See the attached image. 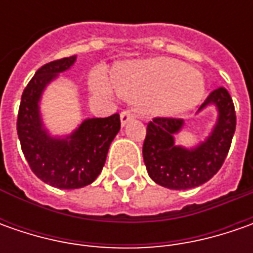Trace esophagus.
<instances>
[{
    "label": "esophagus",
    "instance_id": "esophagus-1",
    "mask_svg": "<svg viewBox=\"0 0 253 253\" xmlns=\"http://www.w3.org/2000/svg\"><path fill=\"white\" fill-rule=\"evenodd\" d=\"M133 120V114L131 111H122L121 112V124L122 125H125V124H128V122Z\"/></svg>",
    "mask_w": 253,
    "mask_h": 253
}]
</instances>
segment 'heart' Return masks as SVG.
I'll return each mask as SVG.
<instances>
[{
    "label": "heart",
    "mask_w": 253,
    "mask_h": 253,
    "mask_svg": "<svg viewBox=\"0 0 253 253\" xmlns=\"http://www.w3.org/2000/svg\"><path fill=\"white\" fill-rule=\"evenodd\" d=\"M100 91L110 88L132 104H142L153 115L176 117L196 107L204 94L199 70L169 57L133 60L114 66L108 84L95 80Z\"/></svg>",
    "instance_id": "obj_1"
}]
</instances>
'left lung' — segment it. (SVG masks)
Instances as JSON below:
<instances>
[{
	"label": "left lung",
	"mask_w": 253,
	"mask_h": 253,
	"mask_svg": "<svg viewBox=\"0 0 253 253\" xmlns=\"http://www.w3.org/2000/svg\"><path fill=\"white\" fill-rule=\"evenodd\" d=\"M214 105L218 118L209 135L196 148L174 143L173 135L184 125L180 118H153L148 124L143 142V162L155 183L171 190L193 189L209 181L222 166L237 126L234 102L227 88L218 87L210 92L199 108L200 112Z\"/></svg>",
	"instance_id": "left-lung-1"
}]
</instances>
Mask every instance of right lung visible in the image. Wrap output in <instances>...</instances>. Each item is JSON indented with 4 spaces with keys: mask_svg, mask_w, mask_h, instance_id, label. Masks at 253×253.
Returning <instances> with one entry per match:
<instances>
[{
    "mask_svg": "<svg viewBox=\"0 0 253 253\" xmlns=\"http://www.w3.org/2000/svg\"><path fill=\"white\" fill-rule=\"evenodd\" d=\"M76 56L43 64L25 87L16 120L21 148L31 170L57 189H80L101 173L112 139L121 128L120 114L88 118L66 138H53L43 128L39 101L46 85L69 70Z\"/></svg>",
    "mask_w": 253,
    "mask_h": 253,
    "instance_id": "obj_1",
    "label": "right lung"
}]
</instances>
